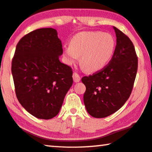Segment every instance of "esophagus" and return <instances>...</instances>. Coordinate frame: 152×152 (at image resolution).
<instances>
[{
  "label": "esophagus",
  "mask_w": 152,
  "mask_h": 152,
  "mask_svg": "<svg viewBox=\"0 0 152 152\" xmlns=\"http://www.w3.org/2000/svg\"><path fill=\"white\" fill-rule=\"evenodd\" d=\"M73 79H74V81L75 82V83H78V82L80 80V76L78 73H77V72H74Z\"/></svg>",
  "instance_id": "esophagus-1"
}]
</instances>
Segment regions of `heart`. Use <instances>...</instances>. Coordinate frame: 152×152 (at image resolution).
I'll return each instance as SVG.
<instances>
[{"mask_svg":"<svg viewBox=\"0 0 152 152\" xmlns=\"http://www.w3.org/2000/svg\"><path fill=\"white\" fill-rule=\"evenodd\" d=\"M115 48V39L110 33L83 32L72 38L70 45L65 47L64 55L69 64L80 56L81 66L88 72H96L109 63Z\"/></svg>","mask_w":152,"mask_h":152,"instance_id":"heart-1","label":"heart"}]
</instances>
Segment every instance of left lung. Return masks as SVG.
Returning <instances> with one entry per match:
<instances>
[{
    "mask_svg": "<svg viewBox=\"0 0 152 152\" xmlns=\"http://www.w3.org/2000/svg\"><path fill=\"white\" fill-rule=\"evenodd\" d=\"M116 46L109 64L92 75L84 76V103L93 117L105 118L118 110L131 95L138 67V58L131 39L114 27Z\"/></svg>",
    "mask_w": 152,
    "mask_h": 152,
    "instance_id": "obj_1",
    "label": "left lung"
}]
</instances>
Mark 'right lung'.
Wrapping results in <instances>:
<instances>
[{
    "label": "right lung",
    "mask_w": 152,
    "mask_h": 152,
    "mask_svg": "<svg viewBox=\"0 0 152 152\" xmlns=\"http://www.w3.org/2000/svg\"><path fill=\"white\" fill-rule=\"evenodd\" d=\"M62 53L61 41L52 28L27 34L16 46L11 72L17 98L38 118L56 116L73 83L72 67L59 59Z\"/></svg>",
    "instance_id": "add662e5"
}]
</instances>
